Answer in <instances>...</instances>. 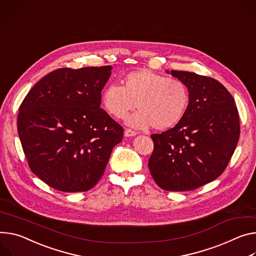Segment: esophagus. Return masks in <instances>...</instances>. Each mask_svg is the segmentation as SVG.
Returning a JSON list of instances; mask_svg holds the SVG:
<instances>
[{"mask_svg":"<svg viewBox=\"0 0 256 256\" xmlns=\"http://www.w3.org/2000/svg\"><path fill=\"white\" fill-rule=\"evenodd\" d=\"M136 134V132L134 130H130V128H126V130H124V136H134Z\"/></svg>","mask_w":256,"mask_h":256,"instance_id":"1","label":"esophagus"}]
</instances>
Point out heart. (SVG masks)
<instances>
[{"instance_id": "b5f03b06", "label": "heart", "mask_w": 256, "mask_h": 256, "mask_svg": "<svg viewBox=\"0 0 256 256\" xmlns=\"http://www.w3.org/2000/svg\"><path fill=\"white\" fill-rule=\"evenodd\" d=\"M105 110L122 120L134 109L128 124L136 128L164 130L180 122L189 105V90L178 78H166L148 69L128 72L122 78V86L108 84L101 92Z\"/></svg>"}]
</instances>
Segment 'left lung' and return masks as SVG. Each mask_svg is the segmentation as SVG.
Here are the masks:
<instances>
[{"instance_id": "8db88e82", "label": "left lung", "mask_w": 256, "mask_h": 256, "mask_svg": "<svg viewBox=\"0 0 256 256\" xmlns=\"http://www.w3.org/2000/svg\"><path fill=\"white\" fill-rule=\"evenodd\" d=\"M170 74L187 86L189 105L172 128L151 134L154 150L148 166L161 189L191 191L214 180L228 166L240 136L239 113L216 80L189 72Z\"/></svg>"}]
</instances>
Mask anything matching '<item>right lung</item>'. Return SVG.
<instances>
[{"label": "right lung", "mask_w": 256, "mask_h": 256, "mask_svg": "<svg viewBox=\"0 0 256 256\" xmlns=\"http://www.w3.org/2000/svg\"><path fill=\"white\" fill-rule=\"evenodd\" d=\"M110 65L59 68L44 76L19 107L17 130L32 172L62 192L99 182L124 128L100 108Z\"/></svg>", "instance_id": "add662e5"}]
</instances>
